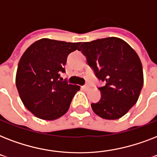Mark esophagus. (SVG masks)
<instances>
[{
  "label": "esophagus",
  "mask_w": 157,
  "mask_h": 157,
  "mask_svg": "<svg viewBox=\"0 0 157 157\" xmlns=\"http://www.w3.org/2000/svg\"><path fill=\"white\" fill-rule=\"evenodd\" d=\"M82 89H83L84 90L87 91V90H90V86H82Z\"/></svg>",
  "instance_id": "1"
}]
</instances>
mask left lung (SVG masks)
Here are the masks:
<instances>
[{
  "mask_svg": "<svg viewBox=\"0 0 157 157\" xmlns=\"http://www.w3.org/2000/svg\"><path fill=\"white\" fill-rule=\"evenodd\" d=\"M96 76L104 81L101 98L91 103L94 112L106 120L122 117L137 103L144 86L143 66L130 45L118 37L84 42L78 49Z\"/></svg>",
  "mask_w": 157,
  "mask_h": 157,
  "instance_id": "left-lung-1",
  "label": "left lung"
}]
</instances>
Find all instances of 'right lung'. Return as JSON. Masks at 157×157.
<instances>
[{"label": "right lung", "mask_w": 157, "mask_h": 157, "mask_svg": "<svg viewBox=\"0 0 157 157\" xmlns=\"http://www.w3.org/2000/svg\"><path fill=\"white\" fill-rule=\"evenodd\" d=\"M81 42L43 38L32 44L21 57L15 83L23 105L35 117L54 121L69 109L80 86L62 81L60 72L70 53Z\"/></svg>", "instance_id": "right-lung-1"}]
</instances>
